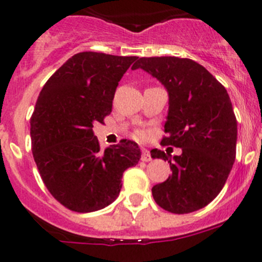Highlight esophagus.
Listing matches in <instances>:
<instances>
[{"label":"esophagus","mask_w":262,"mask_h":262,"mask_svg":"<svg viewBox=\"0 0 262 262\" xmlns=\"http://www.w3.org/2000/svg\"><path fill=\"white\" fill-rule=\"evenodd\" d=\"M152 160V157H150V153L148 149H143L141 150V161H144V162H148V161Z\"/></svg>","instance_id":"obj_1"}]
</instances>
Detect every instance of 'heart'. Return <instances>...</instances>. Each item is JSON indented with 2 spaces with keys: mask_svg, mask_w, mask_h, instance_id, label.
<instances>
[{
  "mask_svg": "<svg viewBox=\"0 0 262 262\" xmlns=\"http://www.w3.org/2000/svg\"><path fill=\"white\" fill-rule=\"evenodd\" d=\"M135 136L139 140H143V139H145V133H144V131H136Z\"/></svg>",
  "mask_w": 262,
  "mask_h": 262,
  "instance_id": "heart-1",
  "label": "heart"
}]
</instances>
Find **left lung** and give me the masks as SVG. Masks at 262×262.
Returning <instances> with one entry per match:
<instances>
[{
    "label": "left lung",
    "instance_id": "left-lung-1",
    "mask_svg": "<svg viewBox=\"0 0 262 262\" xmlns=\"http://www.w3.org/2000/svg\"><path fill=\"white\" fill-rule=\"evenodd\" d=\"M143 69L169 92L166 136L161 145L181 148L174 162L164 150L153 158L170 162L172 174L156 184V203L170 213L186 214L206 206L224 188L236 156L237 124L226 88L198 62L178 57H143Z\"/></svg>",
    "mask_w": 262,
    "mask_h": 262
}]
</instances>
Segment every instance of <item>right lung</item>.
I'll return each instance as SVG.
<instances>
[{
    "label": "right lung",
    "mask_w": 262,
    "mask_h": 262,
    "mask_svg": "<svg viewBox=\"0 0 262 262\" xmlns=\"http://www.w3.org/2000/svg\"><path fill=\"white\" fill-rule=\"evenodd\" d=\"M138 57L81 52L53 74L31 117L33 160L48 191L67 209L100 210L118 198L124 170L141 152L123 140L100 149L93 124L112 113L115 90Z\"/></svg>",
    "instance_id": "1"
}]
</instances>
